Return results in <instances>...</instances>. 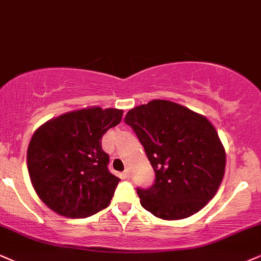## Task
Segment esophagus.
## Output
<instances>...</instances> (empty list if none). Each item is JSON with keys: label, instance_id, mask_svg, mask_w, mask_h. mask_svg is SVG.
I'll use <instances>...</instances> for the list:
<instances>
[{"label": "esophagus", "instance_id": "34e87169", "mask_svg": "<svg viewBox=\"0 0 261 261\" xmlns=\"http://www.w3.org/2000/svg\"><path fill=\"white\" fill-rule=\"evenodd\" d=\"M122 174H123V176L125 179H128L130 176V173H129V169H124V172L122 173Z\"/></svg>", "mask_w": 261, "mask_h": 261}]
</instances>
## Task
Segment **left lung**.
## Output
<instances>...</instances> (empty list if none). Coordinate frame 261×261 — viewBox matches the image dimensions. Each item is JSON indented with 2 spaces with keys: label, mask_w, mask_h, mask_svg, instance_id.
<instances>
[{
  "label": "left lung",
  "mask_w": 261,
  "mask_h": 261,
  "mask_svg": "<svg viewBox=\"0 0 261 261\" xmlns=\"http://www.w3.org/2000/svg\"><path fill=\"white\" fill-rule=\"evenodd\" d=\"M124 122L155 172L150 188H137L146 211L165 220L184 219L214 197L224 176L225 150L207 118L175 102L152 100L128 111Z\"/></svg>",
  "instance_id": "obj_1"
}]
</instances>
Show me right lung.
Returning a JSON list of instances; mask_svg holds the SVG:
<instances>
[{
    "label": "right lung",
    "instance_id": "obj_1",
    "mask_svg": "<svg viewBox=\"0 0 261 261\" xmlns=\"http://www.w3.org/2000/svg\"><path fill=\"white\" fill-rule=\"evenodd\" d=\"M117 109H83L41 125L28 149L37 195L56 213L87 218L110 204L120 178L110 173L101 138L121 122Z\"/></svg>",
    "mask_w": 261,
    "mask_h": 261
}]
</instances>
